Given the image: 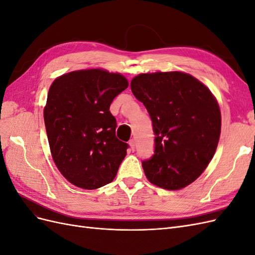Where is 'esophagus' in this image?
Returning <instances> with one entry per match:
<instances>
[{"label":"esophagus","mask_w":255,"mask_h":255,"mask_svg":"<svg viewBox=\"0 0 255 255\" xmlns=\"http://www.w3.org/2000/svg\"><path fill=\"white\" fill-rule=\"evenodd\" d=\"M128 144H129V146H130V150H132V151H135V146H136L135 140H134V139H130V140L128 141Z\"/></svg>","instance_id":"esophagus-1"}]
</instances>
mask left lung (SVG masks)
<instances>
[{
    "label": "left lung",
    "instance_id": "1",
    "mask_svg": "<svg viewBox=\"0 0 255 255\" xmlns=\"http://www.w3.org/2000/svg\"><path fill=\"white\" fill-rule=\"evenodd\" d=\"M130 89L148 111L155 135L154 154L142 160L145 176L164 189L186 187L202 174L217 149V100L201 82L179 71L139 74Z\"/></svg>",
    "mask_w": 255,
    "mask_h": 255
}]
</instances>
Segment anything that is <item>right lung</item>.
<instances>
[{"instance_id":"right-lung-1","label":"right lung","mask_w":255,"mask_h":255,"mask_svg":"<svg viewBox=\"0 0 255 255\" xmlns=\"http://www.w3.org/2000/svg\"><path fill=\"white\" fill-rule=\"evenodd\" d=\"M128 86L102 69L69 72L51 85L44 125L54 163L75 186L97 189L113 182L128 144L116 137L113 100Z\"/></svg>"}]
</instances>
